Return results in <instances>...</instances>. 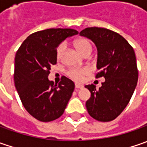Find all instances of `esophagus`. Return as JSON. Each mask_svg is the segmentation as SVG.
<instances>
[{"label": "esophagus", "instance_id": "esophagus-1", "mask_svg": "<svg viewBox=\"0 0 147 147\" xmlns=\"http://www.w3.org/2000/svg\"><path fill=\"white\" fill-rule=\"evenodd\" d=\"M83 86L81 85V84H79V83H75V89L78 90V89H79V88H82Z\"/></svg>", "mask_w": 147, "mask_h": 147}]
</instances>
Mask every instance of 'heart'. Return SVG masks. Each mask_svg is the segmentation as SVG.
<instances>
[{"mask_svg": "<svg viewBox=\"0 0 147 147\" xmlns=\"http://www.w3.org/2000/svg\"><path fill=\"white\" fill-rule=\"evenodd\" d=\"M74 46H75L77 50L83 55L89 51L92 52V43L87 38L77 39L74 42ZM65 43H60L56 49L57 59H61V57L63 56V55L65 53ZM89 73H90V70L88 68H73V69H70L67 71L66 74H67V76L70 78L71 79L79 82V81H82L84 78V77L87 76Z\"/></svg>", "mask_w": 147, "mask_h": 147, "instance_id": "1", "label": "heart"}]
</instances>
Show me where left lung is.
<instances>
[{
	"label": "left lung",
	"mask_w": 147,
	"mask_h": 147,
	"mask_svg": "<svg viewBox=\"0 0 147 147\" xmlns=\"http://www.w3.org/2000/svg\"><path fill=\"white\" fill-rule=\"evenodd\" d=\"M79 34L96 46L100 71L96 78L105 79L98 90L93 84L85 86L91 92L86 102L88 114L98 121L114 120L127 106L138 83L135 52L124 37L107 28H87Z\"/></svg>",
	"instance_id": "8db88e82"
}]
</instances>
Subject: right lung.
I'll use <instances>...</instances> for the list:
<instances>
[{
  "instance_id": "add662e5",
  "label": "right lung",
  "mask_w": 147,
  "mask_h": 147,
  "mask_svg": "<svg viewBox=\"0 0 147 147\" xmlns=\"http://www.w3.org/2000/svg\"><path fill=\"white\" fill-rule=\"evenodd\" d=\"M78 32L71 28H49L26 38L14 59V80L26 110L42 122L53 121L63 115L74 90V83L63 76L58 86L48 79L56 64V48Z\"/></svg>"
}]
</instances>
